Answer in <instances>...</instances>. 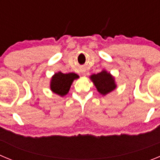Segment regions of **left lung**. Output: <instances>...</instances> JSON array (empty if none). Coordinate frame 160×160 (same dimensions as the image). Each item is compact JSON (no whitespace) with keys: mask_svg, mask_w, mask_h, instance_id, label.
I'll return each instance as SVG.
<instances>
[{"mask_svg":"<svg viewBox=\"0 0 160 160\" xmlns=\"http://www.w3.org/2000/svg\"><path fill=\"white\" fill-rule=\"evenodd\" d=\"M90 79L96 86L98 92L103 96L108 94L116 88L115 78L106 70H103L97 74L92 75Z\"/></svg>","mask_w":160,"mask_h":160,"instance_id":"left-lung-1","label":"left lung"}]
</instances>
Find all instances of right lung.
Wrapping results in <instances>:
<instances>
[{
    "instance_id": "right-lung-1",
    "label": "right lung",
    "mask_w": 160,
    "mask_h": 160,
    "mask_svg": "<svg viewBox=\"0 0 160 160\" xmlns=\"http://www.w3.org/2000/svg\"><path fill=\"white\" fill-rule=\"evenodd\" d=\"M78 78L79 76L76 73L70 72L64 74L61 72H58L52 77L50 88L56 94L60 96H64L69 92L73 80Z\"/></svg>"
}]
</instances>
